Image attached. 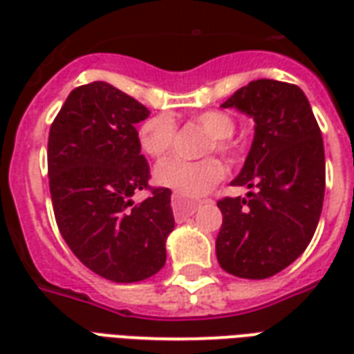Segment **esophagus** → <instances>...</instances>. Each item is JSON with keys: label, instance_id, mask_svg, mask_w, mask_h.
<instances>
[{"label": "esophagus", "instance_id": "34e87169", "mask_svg": "<svg viewBox=\"0 0 354 354\" xmlns=\"http://www.w3.org/2000/svg\"><path fill=\"white\" fill-rule=\"evenodd\" d=\"M199 208V203H193V201H185L182 197L174 195L172 197V212L176 218H184V216L195 214V210Z\"/></svg>", "mask_w": 354, "mask_h": 354}]
</instances>
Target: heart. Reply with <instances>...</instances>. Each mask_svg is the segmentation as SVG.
Listing matches in <instances>:
<instances>
[{
  "label": "heart",
  "instance_id": "obj_1",
  "mask_svg": "<svg viewBox=\"0 0 354 354\" xmlns=\"http://www.w3.org/2000/svg\"><path fill=\"white\" fill-rule=\"evenodd\" d=\"M197 123L210 134V138L205 142V151L216 149L218 153L227 157L235 153V144L231 136L237 129V123L230 113L220 109L203 111L197 115ZM174 140H176V121L169 113H155L140 123L138 144L142 151L149 157L159 159L169 153L174 146ZM222 176L223 167L214 157H207L199 161L170 157L159 162L153 170L157 184L169 187L184 197H199L207 193L216 182H220Z\"/></svg>",
  "mask_w": 354,
  "mask_h": 354
}]
</instances>
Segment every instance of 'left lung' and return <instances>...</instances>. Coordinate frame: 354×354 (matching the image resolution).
<instances>
[{
    "label": "left lung",
    "mask_w": 354,
    "mask_h": 354,
    "mask_svg": "<svg viewBox=\"0 0 354 354\" xmlns=\"http://www.w3.org/2000/svg\"><path fill=\"white\" fill-rule=\"evenodd\" d=\"M222 108L256 123L245 167L231 182L254 192L218 201L216 256L235 277L267 279L297 260L315 235L326 185L324 144L307 96L292 83L250 81Z\"/></svg>",
    "instance_id": "left-lung-1"
}]
</instances>
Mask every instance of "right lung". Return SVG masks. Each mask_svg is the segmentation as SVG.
I'll return each mask as SVG.
<instances>
[{
    "label": "right lung",
    "mask_w": 354,
    "mask_h": 354,
    "mask_svg": "<svg viewBox=\"0 0 354 354\" xmlns=\"http://www.w3.org/2000/svg\"><path fill=\"white\" fill-rule=\"evenodd\" d=\"M149 109L109 83L73 88L50 124L49 189L55 218L77 260L113 282L149 279L167 261L174 230L170 189L149 187L136 123ZM149 189L134 203L131 195Z\"/></svg>",
    "instance_id": "1"
}]
</instances>
